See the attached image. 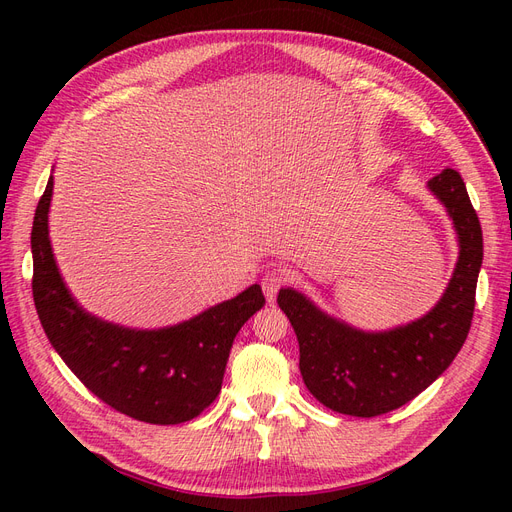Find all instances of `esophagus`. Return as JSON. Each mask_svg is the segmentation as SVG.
<instances>
[{
  "label": "esophagus",
  "instance_id": "obj_1",
  "mask_svg": "<svg viewBox=\"0 0 512 512\" xmlns=\"http://www.w3.org/2000/svg\"><path fill=\"white\" fill-rule=\"evenodd\" d=\"M262 290H265V297L267 301H275L277 297V290H280L284 284H286V273L280 271V269H273L269 273H265V277H262Z\"/></svg>",
  "mask_w": 512,
  "mask_h": 512
}]
</instances>
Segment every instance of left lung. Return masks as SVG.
<instances>
[{
  "label": "left lung",
  "mask_w": 512,
  "mask_h": 512,
  "mask_svg": "<svg viewBox=\"0 0 512 512\" xmlns=\"http://www.w3.org/2000/svg\"><path fill=\"white\" fill-rule=\"evenodd\" d=\"M427 188L453 220L459 258L440 301L425 316L386 331H363L322 312L299 290L277 294L299 339L307 391L339 414L369 418L408 404L444 374L468 337L483 230L457 170H442Z\"/></svg>",
  "instance_id": "obj_1"
}]
</instances>
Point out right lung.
I'll return each instance as SVG.
<instances>
[{
	"mask_svg": "<svg viewBox=\"0 0 512 512\" xmlns=\"http://www.w3.org/2000/svg\"><path fill=\"white\" fill-rule=\"evenodd\" d=\"M53 175L34 228V303L55 352L104 404L136 421L179 425L213 404L222 389L232 342L265 305L258 284L205 312L162 329H132L102 320L72 297L49 237Z\"/></svg>",
	"mask_w": 512,
	"mask_h": 512,
	"instance_id": "obj_1",
	"label": "right lung"
}]
</instances>
